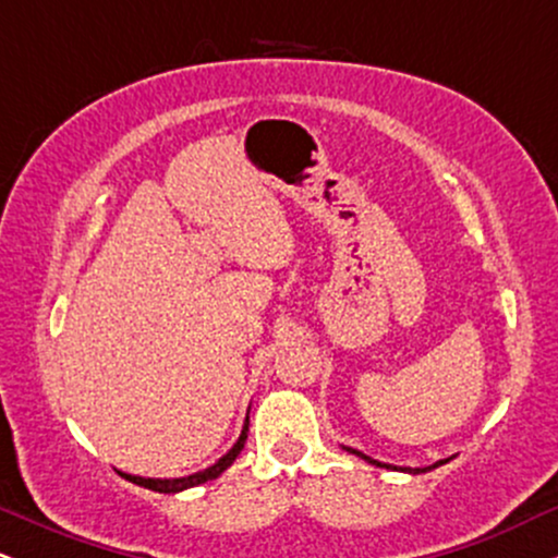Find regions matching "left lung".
I'll use <instances>...</instances> for the list:
<instances>
[{"mask_svg": "<svg viewBox=\"0 0 558 558\" xmlns=\"http://www.w3.org/2000/svg\"><path fill=\"white\" fill-rule=\"evenodd\" d=\"M343 448H345V451L356 453V457H362L364 462H369V464H375V466H386V470H396V472H409V475H420V472H430V470H435V466H440V464L448 462V459H440V462H435V464H430V466H396V464L377 462V459L367 457V453H362V451H356V448H349V446H343Z\"/></svg>", "mask_w": 558, "mask_h": 558, "instance_id": "8db88e82", "label": "left lung"}]
</instances>
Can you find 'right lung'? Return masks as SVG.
Wrapping results in <instances>:
<instances>
[{
    "label": "right lung",
    "instance_id": "add662e5",
    "mask_svg": "<svg viewBox=\"0 0 558 558\" xmlns=\"http://www.w3.org/2000/svg\"><path fill=\"white\" fill-rule=\"evenodd\" d=\"M246 433H248V414H246V420H243L239 440L230 446V451L222 453V457L217 459L213 466H207V470H198V472H194V475H185V477H141V475H131V472H120V470L118 472L128 480V483H136V485H141V488H149V490H157V493H181V490L196 488V485L209 483V480L220 477L222 472H226L228 466L235 462V457L241 453L243 444H246Z\"/></svg>",
    "mask_w": 558,
    "mask_h": 558
}]
</instances>
